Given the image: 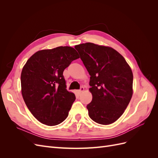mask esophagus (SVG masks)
I'll return each mask as SVG.
<instances>
[{"mask_svg": "<svg viewBox=\"0 0 158 158\" xmlns=\"http://www.w3.org/2000/svg\"><path fill=\"white\" fill-rule=\"evenodd\" d=\"M84 90V87H81V88H80V89L79 90H78V93L80 94L82 93Z\"/></svg>", "mask_w": 158, "mask_h": 158, "instance_id": "obj_1", "label": "esophagus"}]
</instances>
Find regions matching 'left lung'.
I'll list each match as a JSON object with an SVG mask.
<instances>
[{"mask_svg": "<svg viewBox=\"0 0 158 158\" xmlns=\"http://www.w3.org/2000/svg\"><path fill=\"white\" fill-rule=\"evenodd\" d=\"M74 47L90 76L92 101L87 106L89 117L101 125L113 123L125 112L132 96L130 66L112 47L92 43Z\"/></svg>", "mask_w": 158, "mask_h": 158, "instance_id": "8db88e82", "label": "left lung"}]
</instances>
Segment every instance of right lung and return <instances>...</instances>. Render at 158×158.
<instances>
[{
    "mask_svg": "<svg viewBox=\"0 0 158 158\" xmlns=\"http://www.w3.org/2000/svg\"><path fill=\"white\" fill-rule=\"evenodd\" d=\"M79 58L73 47L60 46L37 51L21 73V92L26 106L35 118L47 126L63 122L75 95L66 89L64 70Z\"/></svg>",
    "mask_w": 158,
    "mask_h": 158,
    "instance_id": "obj_1",
    "label": "right lung"
}]
</instances>
